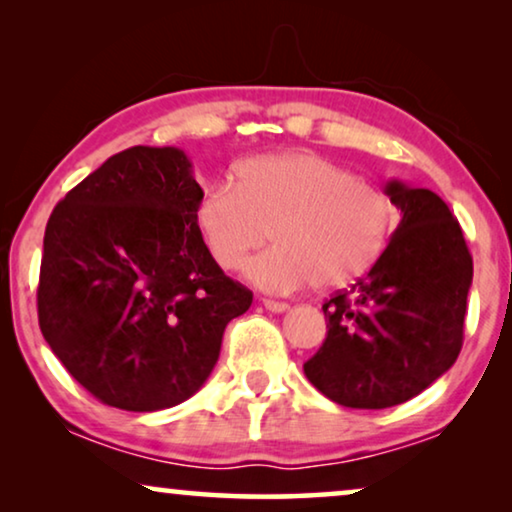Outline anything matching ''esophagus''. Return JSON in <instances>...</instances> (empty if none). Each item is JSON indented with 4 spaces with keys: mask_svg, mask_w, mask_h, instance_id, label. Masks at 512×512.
Returning a JSON list of instances; mask_svg holds the SVG:
<instances>
[{
    "mask_svg": "<svg viewBox=\"0 0 512 512\" xmlns=\"http://www.w3.org/2000/svg\"><path fill=\"white\" fill-rule=\"evenodd\" d=\"M263 305H265V310H270V312H286V310H289V305H286V303H282V300H268V298H265L263 300Z\"/></svg>",
    "mask_w": 512,
    "mask_h": 512,
    "instance_id": "34e87169",
    "label": "esophagus"
}]
</instances>
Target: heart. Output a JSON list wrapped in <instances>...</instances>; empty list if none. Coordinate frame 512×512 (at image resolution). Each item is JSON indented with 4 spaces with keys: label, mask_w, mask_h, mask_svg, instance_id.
<instances>
[{
    "label": "heart",
    "mask_w": 512,
    "mask_h": 512,
    "mask_svg": "<svg viewBox=\"0 0 512 512\" xmlns=\"http://www.w3.org/2000/svg\"><path fill=\"white\" fill-rule=\"evenodd\" d=\"M235 177L237 184L207 188L195 221L223 270L242 268L273 228L275 247L247 265L263 291L352 284L375 268L394 235L389 195L319 153L249 158Z\"/></svg>",
    "instance_id": "heart-1"
}]
</instances>
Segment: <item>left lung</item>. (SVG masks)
I'll list each match as a JSON object with an SVG mask.
<instances>
[{
    "mask_svg": "<svg viewBox=\"0 0 512 512\" xmlns=\"http://www.w3.org/2000/svg\"><path fill=\"white\" fill-rule=\"evenodd\" d=\"M401 223L384 256L349 291L326 300V340L305 375L345 408L382 410L452 368L464 342L473 258L459 221L429 188L389 181Z\"/></svg>",
    "mask_w": 512,
    "mask_h": 512,
    "instance_id": "obj_1",
    "label": "left lung"
}]
</instances>
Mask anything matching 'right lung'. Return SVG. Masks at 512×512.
<instances>
[{
    "instance_id": "1",
    "label": "right lung",
    "mask_w": 512,
    "mask_h": 512,
    "mask_svg": "<svg viewBox=\"0 0 512 512\" xmlns=\"http://www.w3.org/2000/svg\"><path fill=\"white\" fill-rule=\"evenodd\" d=\"M202 188L174 146H132L74 186L46 223L39 328L97 401L184 403L254 293L223 275L195 221Z\"/></svg>"
}]
</instances>
